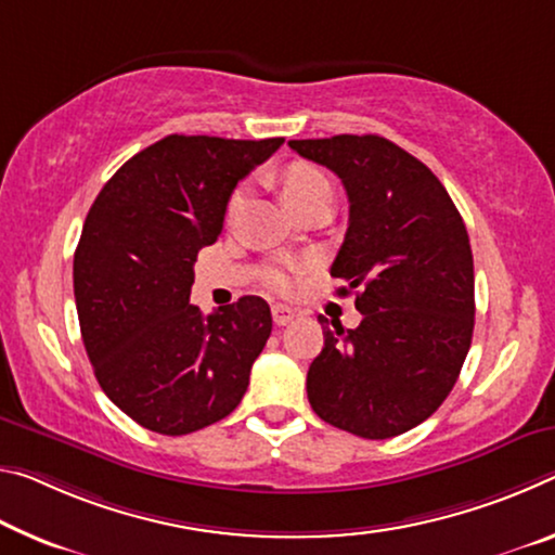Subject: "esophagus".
Masks as SVG:
<instances>
[{"label":"esophagus","mask_w":555,"mask_h":555,"mask_svg":"<svg viewBox=\"0 0 555 555\" xmlns=\"http://www.w3.org/2000/svg\"><path fill=\"white\" fill-rule=\"evenodd\" d=\"M294 315H296V311H294V309H288V306H284V304L271 306V319H274V323H276V325H286V323H292V321H294Z\"/></svg>","instance_id":"obj_1"}]
</instances>
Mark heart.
Returning <instances> with one entry per match:
<instances>
[{
  "mask_svg": "<svg viewBox=\"0 0 555 555\" xmlns=\"http://www.w3.org/2000/svg\"><path fill=\"white\" fill-rule=\"evenodd\" d=\"M321 190H331V184H328V180H325V175L319 170V167H313L309 163H292L284 172H281V195H284L288 207L301 205L304 199L313 197L315 192H321ZM242 202H244L242 190H236L230 197V202H227V219H230V222L236 215H240ZM263 276H267V284L274 288V292L286 294V292H292V286H294L296 269L294 267H271V269H267V274Z\"/></svg>",
  "mask_w": 555,
  "mask_h": 555,
  "instance_id": "1",
  "label": "heart"
}]
</instances>
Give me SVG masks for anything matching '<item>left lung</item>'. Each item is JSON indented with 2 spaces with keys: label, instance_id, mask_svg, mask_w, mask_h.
I'll return each mask as SVG.
<instances>
[{
  "label": "left lung",
  "instance_id": "obj_1",
  "mask_svg": "<svg viewBox=\"0 0 555 555\" xmlns=\"http://www.w3.org/2000/svg\"><path fill=\"white\" fill-rule=\"evenodd\" d=\"M340 178L348 232L331 276L356 294L358 328L323 325L306 390L315 415L365 439L417 427L452 392L474 331L469 234L425 163L380 135L288 140Z\"/></svg>",
  "mask_w": 555,
  "mask_h": 555
}]
</instances>
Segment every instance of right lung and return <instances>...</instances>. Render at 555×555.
<instances>
[{"mask_svg": "<svg viewBox=\"0 0 555 555\" xmlns=\"http://www.w3.org/2000/svg\"><path fill=\"white\" fill-rule=\"evenodd\" d=\"M284 138L167 135L105 182L74 254V296L103 392L157 435H190L242 402L271 336L269 304L242 296L202 315L195 261L236 182Z\"/></svg>", "mask_w": 555, "mask_h": 555, "instance_id": "1", "label": "right lung"}]
</instances>
